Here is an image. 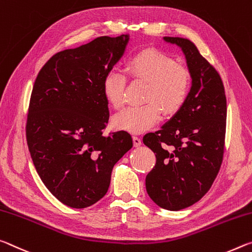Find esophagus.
<instances>
[{
	"mask_svg": "<svg viewBox=\"0 0 252 252\" xmlns=\"http://www.w3.org/2000/svg\"><path fill=\"white\" fill-rule=\"evenodd\" d=\"M133 142H134V146L135 147H139L142 145V139L138 137V136H136V135H134L133 136Z\"/></svg>",
	"mask_w": 252,
	"mask_h": 252,
	"instance_id": "esophagus-1",
	"label": "esophagus"
}]
</instances>
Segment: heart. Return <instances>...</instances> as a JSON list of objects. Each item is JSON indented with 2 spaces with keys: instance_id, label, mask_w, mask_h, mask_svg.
<instances>
[{
  "instance_id": "b5f03b06",
  "label": "heart",
  "mask_w": 252,
  "mask_h": 252,
  "mask_svg": "<svg viewBox=\"0 0 252 252\" xmlns=\"http://www.w3.org/2000/svg\"><path fill=\"white\" fill-rule=\"evenodd\" d=\"M126 71L135 80L146 82L145 105L129 107L114 118V125L130 133H142L165 115L177 113L189 96L191 75L183 65L176 64L171 57L155 49H144L130 58ZM126 77L118 70L111 69L102 82L107 101L115 109H121L125 102Z\"/></svg>"
}]
</instances>
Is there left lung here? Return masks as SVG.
<instances>
[{
  "mask_svg": "<svg viewBox=\"0 0 252 252\" xmlns=\"http://www.w3.org/2000/svg\"><path fill=\"white\" fill-rule=\"evenodd\" d=\"M182 50L191 75L189 96L177 113L143 143L156 154L146 176L147 194L170 211L188 208L211 188L223 158L226 98L221 77L191 41L164 36Z\"/></svg>",
  "mask_w": 252,
  "mask_h": 252,
  "instance_id": "1",
  "label": "left lung"
}]
</instances>
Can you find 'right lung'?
Wrapping results in <instances>:
<instances>
[{
    "instance_id": "obj_1",
    "label": "right lung",
    "mask_w": 252,
    "mask_h": 252,
    "mask_svg": "<svg viewBox=\"0 0 252 252\" xmlns=\"http://www.w3.org/2000/svg\"><path fill=\"white\" fill-rule=\"evenodd\" d=\"M128 42V33L99 36L58 52L33 86L29 151L45 187L70 208H87L104 197L114 165L133 147L127 131H101L109 118L102 82Z\"/></svg>"
}]
</instances>
